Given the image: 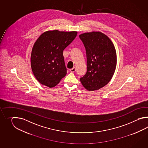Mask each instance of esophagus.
I'll return each mask as SVG.
<instances>
[{"label": "esophagus", "instance_id": "obj_1", "mask_svg": "<svg viewBox=\"0 0 148 148\" xmlns=\"http://www.w3.org/2000/svg\"><path fill=\"white\" fill-rule=\"evenodd\" d=\"M70 72H71V73H75V67H73V68L71 69L70 70Z\"/></svg>", "mask_w": 148, "mask_h": 148}]
</instances>
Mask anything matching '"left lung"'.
Masks as SVG:
<instances>
[{
	"label": "left lung",
	"mask_w": 148,
	"mask_h": 148,
	"mask_svg": "<svg viewBox=\"0 0 148 148\" xmlns=\"http://www.w3.org/2000/svg\"><path fill=\"white\" fill-rule=\"evenodd\" d=\"M84 44L87 57V73L80 78L88 91L98 90L107 85L115 73L116 52L113 42L100 32L79 35Z\"/></svg>",
	"instance_id": "obj_1"
}]
</instances>
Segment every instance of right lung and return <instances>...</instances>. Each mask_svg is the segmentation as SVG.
Returning a JSON list of instances; mask_svg holds the SVG:
<instances>
[{
    "label": "right lung",
    "mask_w": 148,
    "mask_h": 148,
    "mask_svg": "<svg viewBox=\"0 0 148 148\" xmlns=\"http://www.w3.org/2000/svg\"><path fill=\"white\" fill-rule=\"evenodd\" d=\"M77 32H45L32 48L31 66L35 77L49 88L57 86L66 74L63 51L75 38Z\"/></svg>",
    "instance_id": "add662e5"
}]
</instances>
